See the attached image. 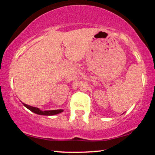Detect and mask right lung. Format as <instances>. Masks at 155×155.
<instances>
[{
	"label": "right lung",
	"mask_w": 155,
	"mask_h": 155,
	"mask_svg": "<svg viewBox=\"0 0 155 155\" xmlns=\"http://www.w3.org/2000/svg\"><path fill=\"white\" fill-rule=\"evenodd\" d=\"M24 106H25L26 108H28V109L31 110V111H33V113L37 114H40V115H45V116H51V115H54V114H58L61 113L63 112V110L62 109H59V110H51V111H41L40 109L36 107H33V106H31L29 105H26L25 104Z\"/></svg>",
	"instance_id": "add662e5"
}]
</instances>
